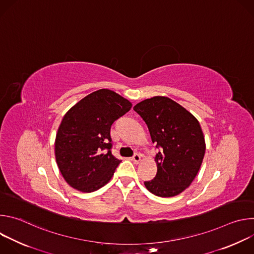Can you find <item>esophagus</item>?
Returning a JSON list of instances; mask_svg holds the SVG:
<instances>
[{"label":"esophagus","instance_id":"1","mask_svg":"<svg viewBox=\"0 0 254 254\" xmlns=\"http://www.w3.org/2000/svg\"><path fill=\"white\" fill-rule=\"evenodd\" d=\"M131 160L133 161V163H134V164H138V163H139V161H140V155H139L138 153H135V154L132 156Z\"/></svg>","mask_w":254,"mask_h":254}]
</instances>
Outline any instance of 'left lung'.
Here are the masks:
<instances>
[{"mask_svg": "<svg viewBox=\"0 0 254 254\" xmlns=\"http://www.w3.org/2000/svg\"><path fill=\"white\" fill-rule=\"evenodd\" d=\"M148 126L158 172L144 186L156 196L173 197L188 188L205 155V139L197 119L183 106L165 96H155L133 106Z\"/></svg>", "mask_w": 254, "mask_h": 254, "instance_id": "1", "label": "left lung"}]
</instances>
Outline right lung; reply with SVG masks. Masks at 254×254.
<instances>
[{
    "label": "right lung",
    "instance_id": "right-lung-1",
    "mask_svg": "<svg viewBox=\"0 0 254 254\" xmlns=\"http://www.w3.org/2000/svg\"><path fill=\"white\" fill-rule=\"evenodd\" d=\"M131 103L110 89L94 91L64 116L55 139V157L66 182L90 193L110 182L121 160L112 154V125Z\"/></svg>",
    "mask_w": 254,
    "mask_h": 254
}]
</instances>
